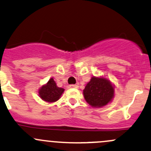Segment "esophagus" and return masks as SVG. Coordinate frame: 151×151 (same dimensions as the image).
Segmentation results:
<instances>
[{
	"label": "esophagus",
	"instance_id": "1",
	"mask_svg": "<svg viewBox=\"0 0 151 151\" xmlns=\"http://www.w3.org/2000/svg\"><path fill=\"white\" fill-rule=\"evenodd\" d=\"M69 87L70 88H78V86L77 84H70L69 85Z\"/></svg>",
	"mask_w": 151,
	"mask_h": 151
}]
</instances>
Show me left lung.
I'll return each mask as SVG.
<instances>
[{
    "instance_id": "left-lung-1",
    "label": "left lung",
    "mask_w": 151,
    "mask_h": 151,
    "mask_svg": "<svg viewBox=\"0 0 151 151\" xmlns=\"http://www.w3.org/2000/svg\"><path fill=\"white\" fill-rule=\"evenodd\" d=\"M85 100L94 107H103L114 97V87L107 79L92 77L83 90Z\"/></svg>"
}]
</instances>
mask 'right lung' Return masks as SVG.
<instances>
[{
  "instance_id": "1",
  "label": "right lung",
  "mask_w": 151,
  "mask_h": 151,
  "mask_svg": "<svg viewBox=\"0 0 151 151\" xmlns=\"http://www.w3.org/2000/svg\"><path fill=\"white\" fill-rule=\"evenodd\" d=\"M64 89L58 87L53 78H51L45 85L42 86L39 89V96L43 100L49 102H56L60 98Z\"/></svg>"
}]
</instances>
